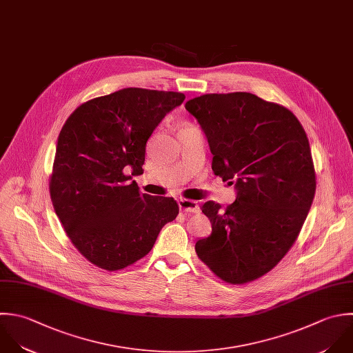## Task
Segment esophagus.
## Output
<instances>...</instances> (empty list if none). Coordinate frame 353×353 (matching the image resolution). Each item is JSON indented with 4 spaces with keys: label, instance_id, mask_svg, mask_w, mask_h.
<instances>
[{
    "label": "esophagus",
    "instance_id": "esophagus-1",
    "mask_svg": "<svg viewBox=\"0 0 353 353\" xmlns=\"http://www.w3.org/2000/svg\"><path fill=\"white\" fill-rule=\"evenodd\" d=\"M179 208H180V210L187 212V213H198L199 212L198 203L195 201H191V199H180L179 201Z\"/></svg>",
    "mask_w": 353,
    "mask_h": 353
}]
</instances>
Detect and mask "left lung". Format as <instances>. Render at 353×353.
<instances>
[{"mask_svg":"<svg viewBox=\"0 0 353 353\" xmlns=\"http://www.w3.org/2000/svg\"><path fill=\"white\" fill-rule=\"evenodd\" d=\"M185 110L208 137L214 174L238 191L225 210L213 201L201 206L212 234L195 252L227 283L259 279L292 249L315 196L307 133L289 108L248 92L202 94Z\"/></svg>","mask_w":353,"mask_h":353,"instance_id":"8db88e82","label":"left lung"}]
</instances>
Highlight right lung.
<instances>
[{
  "mask_svg": "<svg viewBox=\"0 0 353 353\" xmlns=\"http://www.w3.org/2000/svg\"><path fill=\"white\" fill-rule=\"evenodd\" d=\"M180 92L126 88L90 99L63 125L49 177L53 209L75 249L105 271L147 256L179 214L173 198L141 194L145 144L184 101Z\"/></svg>",
  "mask_w": 353,
  "mask_h": 353,
  "instance_id": "add662e5",
  "label": "right lung"
}]
</instances>
